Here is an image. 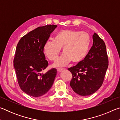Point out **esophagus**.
Returning <instances> with one entry per match:
<instances>
[{
  "label": "esophagus",
  "mask_w": 120,
  "mask_h": 120,
  "mask_svg": "<svg viewBox=\"0 0 120 120\" xmlns=\"http://www.w3.org/2000/svg\"><path fill=\"white\" fill-rule=\"evenodd\" d=\"M64 70V69H62V68H58V69H57V71H58V72H61V71H63Z\"/></svg>",
  "instance_id": "1"
}]
</instances>
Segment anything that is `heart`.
Returning <instances> with one entry per match:
<instances>
[{
  "mask_svg": "<svg viewBox=\"0 0 120 120\" xmlns=\"http://www.w3.org/2000/svg\"><path fill=\"white\" fill-rule=\"evenodd\" d=\"M90 37L85 32L62 30L56 34L55 40H49L44 45V51L49 59L55 60L61 48L64 53L56 59L55 67H63L72 61L78 64L88 54L90 45Z\"/></svg>",
  "mask_w": 120,
  "mask_h": 120,
  "instance_id": "obj_1",
  "label": "heart"
}]
</instances>
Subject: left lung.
I'll return each instance as SVG.
<instances>
[{
	"mask_svg": "<svg viewBox=\"0 0 120 120\" xmlns=\"http://www.w3.org/2000/svg\"><path fill=\"white\" fill-rule=\"evenodd\" d=\"M93 46L85 59L68 69L72 75L70 86L81 96L92 95L100 88L109 66L104 41L96 33L93 35Z\"/></svg>",
	"mask_w": 120,
	"mask_h": 120,
	"instance_id": "obj_1",
	"label": "left lung"
}]
</instances>
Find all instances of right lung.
Listing matches in <instances>:
<instances>
[{
    "mask_svg": "<svg viewBox=\"0 0 120 120\" xmlns=\"http://www.w3.org/2000/svg\"><path fill=\"white\" fill-rule=\"evenodd\" d=\"M56 27L48 25L36 28L23 36L16 46L14 67L18 83L22 90L31 96L44 95L53 84L56 69L52 68L45 74L41 72L48 66L44 45Z\"/></svg>",
    "mask_w": 120,
    "mask_h": 120,
    "instance_id": "obj_1",
    "label": "right lung"
}]
</instances>
